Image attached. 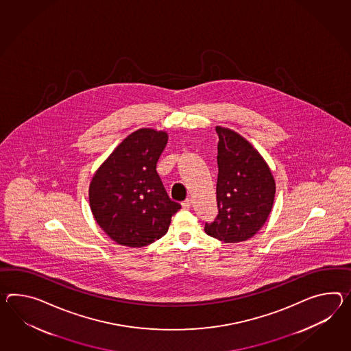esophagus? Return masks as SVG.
I'll list each match as a JSON object with an SVG mask.
<instances>
[{
    "label": "esophagus",
    "mask_w": 351,
    "mask_h": 351,
    "mask_svg": "<svg viewBox=\"0 0 351 351\" xmlns=\"http://www.w3.org/2000/svg\"><path fill=\"white\" fill-rule=\"evenodd\" d=\"M191 199L190 197H188V199H185L182 203H181V206H182V208H190L191 206Z\"/></svg>",
    "instance_id": "34e87169"
}]
</instances>
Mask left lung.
Wrapping results in <instances>:
<instances>
[{
	"label": "left lung",
	"instance_id": "8db88e82",
	"mask_svg": "<svg viewBox=\"0 0 351 351\" xmlns=\"http://www.w3.org/2000/svg\"><path fill=\"white\" fill-rule=\"evenodd\" d=\"M218 179L213 222L206 234L236 243L252 237L266 222L273 208L275 181L261 154L239 133L217 127Z\"/></svg>",
	"mask_w": 351,
	"mask_h": 351
}]
</instances>
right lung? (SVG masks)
Segmentation results:
<instances>
[{
  "mask_svg": "<svg viewBox=\"0 0 351 351\" xmlns=\"http://www.w3.org/2000/svg\"><path fill=\"white\" fill-rule=\"evenodd\" d=\"M167 134L138 129L95 173L90 206L96 222L117 243L143 247L167 233L181 206L167 195L156 165Z\"/></svg>",
  "mask_w": 351,
  "mask_h": 351,
  "instance_id": "1",
  "label": "right lung"
}]
</instances>
